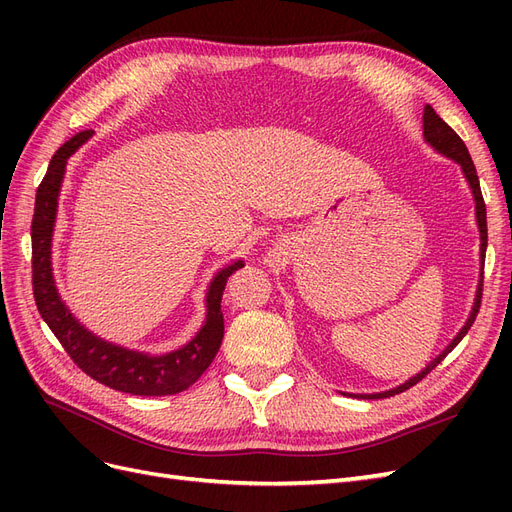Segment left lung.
Wrapping results in <instances>:
<instances>
[{
  "label": "left lung",
  "mask_w": 512,
  "mask_h": 512,
  "mask_svg": "<svg viewBox=\"0 0 512 512\" xmlns=\"http://www.w3.org/2000/svg\"><path fill=\"white\" fill-rule=\"evenodd\" d=\"M423 134H425V141H427L433 149L440 151L442 156L455 160V162L461 166L463 175H466V179H468V183H470V190H472V194H474V203H476V222H478V230H480V284H478V290H476V299H474V305H472V312H470L468 322L463 324L461 331L457 333V337L436 356V359H433L423 371H418L416 376H412L410 380H406L404 384L395 386V389L382 391V393H374V395H356V397H361V399H384V397H393V395H399V393L408 391L410 386H414L416 382H421V380L429 374V371H431L433 367H438V363L444 361V356H446L448 352H451V350L461 342L463 337H466V333L470 331V327H472L474 320H476V314H478V309H480V299H483V269H485V252H487V209H485L483 192H480L476 166H474V162H472V158H470L466 143L461 141V138L457 136V132H455L451 126H448L446 121H442V117H440L436 111H433V108H431L429 104L425 106V111H423Z\"/></svg>",
  "instance_id": "left-lung-1"
}]
</instances>
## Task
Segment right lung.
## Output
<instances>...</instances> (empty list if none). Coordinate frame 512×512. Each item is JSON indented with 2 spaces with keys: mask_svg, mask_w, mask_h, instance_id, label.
<instances>
[{
  "mask_svg": "<svg viewBox=\"0 0 512 512\" xmlns=\"http://www.w3.org/2000/svg\"><path fill=\"white\" fill-rule=\"evenodd\" d=\"M91 134H94V130H83L74 134L68 143L61 145L55 151L49 168H46L42 183L38 185L32 220V284L38 312L59 339V344L64 346L70 359L100 384L111 386V389L121 393L143 397L181 393L203 376V371L211 365L222 346V294L228 277L243 267V260L232 262V265L218 271V275L213 277L207 292V320L192 342L179 350L151 356L104 342L98 335L87 331L70 314L64 301L59 299L51 269V241L57 215V198L68 158L87 138H91Z\"/></svg>",
  "mask_w": 512,
  "mask_h": 512,
  "instance_id": "add662e5",
  "label": "right lung"
}]
</instances>
